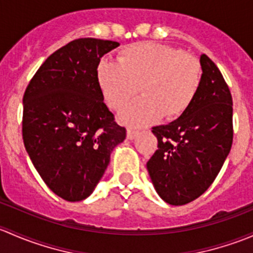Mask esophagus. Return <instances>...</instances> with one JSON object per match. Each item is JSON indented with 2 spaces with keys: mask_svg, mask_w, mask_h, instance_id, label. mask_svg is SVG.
<instances>
[{
  "mask_svg": "<svg viewBox=\"0 0 253 253\" xmlns=\"http://www.w3.org/2000/svg\"><path fill=\"white\" fill-rule=\"evenodd\" d=\"M137 134H138V132L134 131V129L132 128L127 129V138L128 139H134L137 137Z\"/></svg>",
  "mask_w": 253,
  "mask_h": 253,
  "instance_id": "34e87169",
  "label": "esophagus"
}]
</instances>
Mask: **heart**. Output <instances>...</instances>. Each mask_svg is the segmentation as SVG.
<instances>
[{
  "label": "heart",
  "mask_w": 253,
  "mask_h": 253,
  "mask_svg": "<svg viewBox=\"0 0 253 253\" xmlns=\"http://www.w3.org/2000/svg\"><path fill=\"white\" fill-rule=\"evenodd\" d=\"M96 81L106 105L124 108L138 91L141 98L124 109L120 120L143 126L163 115L167 120L182 116L192 105L202 81L200 61L177 48L154 42L124 47L117 63L101 60Z\"/></svg>",
  "instance_id": "heart-1"
}]
</instances>
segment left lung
I'll use <instances>...</instances> for the list:
<instances>
[{
	"label": "left lung",
	"mask_w": 253,
	"mask_h": 253,
	"mask_svg": "<svg viewBox=\"0 0 253 253\" xmlns=\"http://www.w3.org/2000/svg\"><path fill=\"white\" fill-rule=\"evenodd\" d=\"M202 81L188 110L175 121L153 127L158 149L147 170L162 200L182 206L205 193L233 144V98L215 63L201 55Z\"/></svg>",
	"instance_id": "8db88e82"
}]
</instances>
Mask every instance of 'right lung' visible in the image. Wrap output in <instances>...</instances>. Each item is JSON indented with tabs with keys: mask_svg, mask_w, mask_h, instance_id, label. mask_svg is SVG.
<instances>
[{
	"mask_svg": "<svg viewBox=\"0 0 253 253\" xmlns=\"http://www.w3.org/2000/svg\"><path fill=\"white\" fill-rule=\"evenodd\" d=\"M119 45L94 38L68 42L40 66L23 96L25 150L47 187L68 202L91 195L126 138L96 81L100 58Z\"/></svg>",
	"mask_w": 253,
	"mask_h": 253,
	"instance_id": "right-lung-1",
	"label": "right lung"
}]
</instances>
